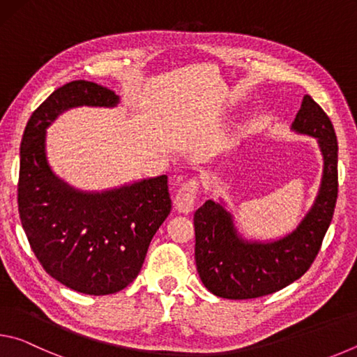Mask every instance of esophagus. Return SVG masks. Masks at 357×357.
Masks as SVG:
<instances>
[{"mask_svg":"<svg viewBox=\"0 0 357 357\" xmlns=\"http://www.w3.org/2000/svg\"><path fill=\"white\" fill-rule=\"evenodd\" d=\"M197 193H198V183L195 179L187 181V183L181 187L174 198V208L181 214H189L192 213L193 206L197 202Z\"/></svg>","mask_w":357,"mask_h":357,"instance_id":"esophagus-1","label":"esophagus"}]
</instances>
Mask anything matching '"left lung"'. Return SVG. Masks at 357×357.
Segmentation results:
<instances>
[{"mask_svg":"<svg viewBox=\"0 0 357 357\" xmlns=\"http://www.w3.org/2000/svg\"><path fill=\"white\" fill-rule=\"evenodd\" d=\"M291 130L315 138L323 155L317 197L296 228L274 239L245 238L222 198L206 200L193 214L198 275L219 298L253 299L279 291L304 275L318 255L337 202V137L328 114L309 94Z\"/></svg>","mask_w":357,"mask_h":357,"instance_id":"8db88e82","label":"left lung"}]
</instances>
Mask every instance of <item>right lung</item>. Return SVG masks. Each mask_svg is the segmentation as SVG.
I'll use <instances>...</instances> for the list:
<instances>
[{
  "label": "right lung",
  "instance_id": "obj_1",
  "mask_svg": "<svg viewBox=\"0 0 357 357\" xmlns=\"http://www.w3.org/2000/svg\"><path fill=\"white\" fill-rule=\"evenodd\" d=\"M119 100L98 83H66L31 114L20 144L19 213L29 245L47 274L91 296L121 291L137 279L170 214L167 174L105 190L77 189L48 164L47 129L70 108H114Z\"/></svg>",
  "mask_w": 357,
  "mask_h": 357
}]
</instances>
